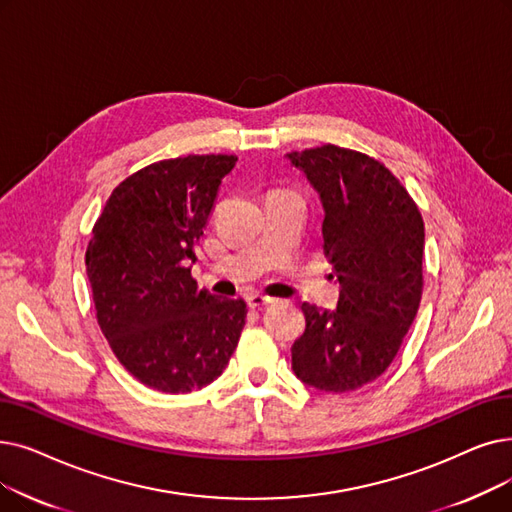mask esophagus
I'll list each match as a JSON object with an SVG mask.
<instances>
[{"label":"esophagus","instance_id":"obj_1","mask_svg":"<svg viewBox=\"0 0 512 512\" xmlns=\"http://www.w3.org/2000/svg\"><path fill=\"white\" fill-rule=\"evenodd\" d=\"M247 303H249L251 309H263V307H268V305L276 303V299H274V297H268V295L255 293V295H249V297H247Z\"/></svg>","mask_w":512,"mask_h":512}]
</instances>
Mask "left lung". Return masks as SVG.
Listing matches in <instances>:
<instances>
[{"mask_svg": "<svg viewBox=\"0 0 512 512\" xmlns=\"http://www.w3.org/2000/svg\"><path fill=\"white\" fill-rule=\"evenodd\" d=\"M320 192L337 311L303 303L293 370L320 391H355L389 368L422 297L425 224L402 182L364 152L324 144L286 154Z\"/></svg>", "mask_w": 512, "mask_h": 512, "instance_id": "left-lung-1", "label": "left lung"}]
</instances>
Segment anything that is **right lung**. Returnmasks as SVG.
<instances>
[{"instance_id":"1","label":"right lung","mask_w":512,"mask_h":512,"mask_svg":"<svg viewBox=\"0 0 512 512\" xmlns=\"http://www.w3.org/2000/svg\"><path fill=\"white\" fill-rule=\"evenodd\" d=\"M236 154H188L123 180L85 251L96 320L136 379L163 393L213 383L247 320L242 299L198 288L188 268Z\"/></svg>"}]
</instances>
